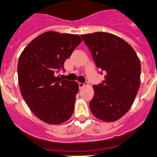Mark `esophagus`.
<instances>
[{"instance_id": "obj_1", "label": "esophagus", "mask_w": 157, "mask_h": 157, "mask_svg": "<svg viewBox=\"0 0 157 157\" xmlns=\"http://www.w3.org/2000/svg\"><path fill=\"white\" fill-rule=\"evenodd\" d=\"M86 86H88V83H81V82H78V86H79V89H82L83 88V87H85Z\"/></svg>"}]
</instances>
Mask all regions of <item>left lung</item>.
Segmentation results:
<instances>
[{"instance_id":"obj_1","label":"left lung","mask_w":157,"mask_h":157,"mask_svg":"<svg viewBox=\"0 0 157 157\" xmlns=\"http://www.w3.org/2000/svg\"><path fill=\"white\" fill-rule=\"evenodd\" d=\"M81 36L100 73L105 74V79L93 86L92 113L103 121L118 120L128 111L139 91L140 61L134 49L117 36L98 32Z\"/></svg>"}]
</instances>
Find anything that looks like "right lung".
<instances>
[{
  "label": "right lung",
  "mask_w": 157,
  "mask_h": 157,
  "mask_svg": "<svg viewBox=\"0 0 157 157\" xmlns=\"http://www.w3.org/2000/svg\"><path fill=\"white\" fill-rule=\"evenodd\" d=\"M82 42L78 35L47 32L32 40L19 57L18 77L23 99L38 118L50 124L68 120L78 85L61 78L64 61Z\"/></svg>",
  "instance_id": "1"
}]
</instances>
